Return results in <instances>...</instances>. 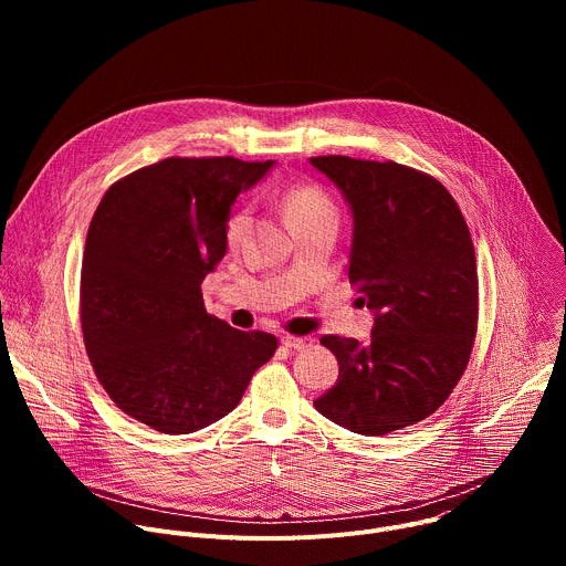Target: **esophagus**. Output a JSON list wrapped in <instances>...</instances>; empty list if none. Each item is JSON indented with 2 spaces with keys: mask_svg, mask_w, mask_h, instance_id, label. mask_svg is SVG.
I'll list each match as a JSON object with an SVG mask.
<instances>
[{
  "mask_svg": "<svg viewBox=\"0 0 566 566\" xmlns=\"http://www.w3.org/2000/svg\"><path fill=\"white\" fill-rule=\"evenodd\" d=\"M311 343H313V338H293V336L282 338V345H284L286 349H293V352H302V349L311 347Z\"/></svg>",
  "mask_w": 566,
  "mask_h": 566,
  "instance_id": "34e87169",
  "label": "esophagus"
}]
</instances>
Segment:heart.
<instances>
[{"instance_id": "b5f03b06", "label": "heart", "mask_w": 566, "mask_h": 566, "mask_svg": "<svg viewBox=\"0 0 566 566\" xmlns=\"http://www.w3.org/2000/svg\"><path fill=\"white\" fill-rule=\"evenodd\" d=\"M284 217L289 221L291 228L297 226H306V223H315V221H336V206L334 201L327 197L325 190H319L315 186H297L293 190L286 192L284 201ZM249 212L247 210H237L226 226V239L228 244H239L241 237H244L247 228H249Z\"/></svg>"}]
</instances>
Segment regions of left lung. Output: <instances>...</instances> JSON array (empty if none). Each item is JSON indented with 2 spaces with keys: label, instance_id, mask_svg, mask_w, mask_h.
<instances>
[{
  "label": "left lung",
  "instance_id": "8db88e82",
  "mask_svg": "<svg viewBox=\"0 0 566 566\" xmlns=\"http://www.w3.org/2000/svg\"><path fill=\"white\" fill-rule=\"evenodd\" d=\"M311 166L349 206V280L374 311L367 345L319 340L340 374L313 406L356 434H389L437 412L468 365L479 306L472 239L452 195L423 172L349 156Z\"/></svg>",
  "mask_w": 566,
  "mask_h": 566
}]
</instances>
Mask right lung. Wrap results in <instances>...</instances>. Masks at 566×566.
<instances>
[{
    "label": "right lung",
    "mask_w": 566,
    "mask_h": 566,
    "mask_svg": "<svg viewBox=\"0 0 566 566\" xmlns=\"http://www.w3.org/2000/svg\"><path fill=\"white\" fill-rule=\"evenodd\" d=\"M273 166L172 156L114 184L96 208L80 277L85 347L109 398L158 432L223 419L277 349L271 334L208 315L201 297L237 195Z\"/></svg>",
    "instance_id": "obj_1"
}]
</instances>
